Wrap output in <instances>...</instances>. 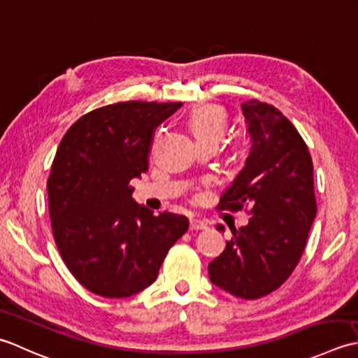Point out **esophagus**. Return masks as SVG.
<instances>
[{
    "mask_svg": "<svg viewBox=\"0 0 358 358\" xmlns=\"http://www.w3.org/2000/svg\"><path fill=\"white\" fill-rule=\"evenodd\" d=\"M208 224L202 220H189V230H207Z\"/></svg>",
    "mask_w": 358,
    "mask_h": 358,
    "instance_id": "obj_1",
    "label": "esophagus"
}]
</instances>
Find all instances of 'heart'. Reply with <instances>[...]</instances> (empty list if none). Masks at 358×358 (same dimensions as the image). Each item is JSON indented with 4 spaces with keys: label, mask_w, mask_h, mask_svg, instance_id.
<instances>
[{
    "label": "heart",
    "mask_w": 358,
    "mask_h": 358,
    "mask_svg": "<svg viewBox=\"0 0 358 358\" xmlns=\"http://www.w3.org/2000/svg\"><path fill=\"white\" fill-rule=\"evenodd\" d=\"M188 127L198 143H217L227 129V114L224 109L215 105L199 106L189 114Z\"/></svg>",
    "instance_id": "obj_1"
}]
</instances>
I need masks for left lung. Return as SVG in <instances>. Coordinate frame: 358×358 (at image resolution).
I'll return each mask as SVG.
<instances>
[{
	"instance_id": "1",
	"label": "left lung",
	"mask_w": 358,
	"mask_h": 358,
	"mask_svg": "<svg viewBox=\"0 0 358 358\" xmlns=\"http://www.w3.org/2000/svg\"><path fill=\"white\" fill-rule=\"evenodd\" d=\"M252 147L244 169L217 210L250 206L245 227L231 230L224 252L208 264L210 281L229 294L257 300L294 272L317 215L312 157L292 122L259 100L241 105ZM224 231V225H217Z\"/></svg>"
}]
</instances>
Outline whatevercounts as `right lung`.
I'll return each mask as SVG.
<instances>
[{
    "mask_svg": "<svg viewBox=\"0 0 358 358\" xmlns=\"http://www.w3.org/2000/svg\"><path fill=\"white\" fill-rule=\"evenodd\" d=\"M182 103L120 101L85 114L63 136L48 179L57 249L74 278L105 298L152 284L188 230L182 215L133 201L131 179L148 170L155 129Z\"/></svg>",
    "mask_w": 358,
    "mask_h": 358,
    "instance_id": "add662e5",
    "label": "right lung"
}]
</instances>
